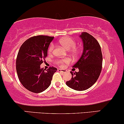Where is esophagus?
Here are the masks:
<instances>
[{
  "mask_svg": "<svg viewBox=\"0 0 124 124\" xmlns=\"http://www.w3.org/2000/svg\"><path fill=\"white\" fill-rule=\"evenodd\" d=\"M58 71H60V72H63V73H65L67 72V70H62V69H58Z\"/></svg>",
  "mask_w": 124,
  "mask_h": 124,
  "instance_id": "34e87169",
  "label": "esophagus"
}]
</instances>
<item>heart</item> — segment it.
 Segmentation results:
<instances>
[{"mask_svg":"<svg viewBox=\"0 0 124 124\" xmlns=\"http://www.w3.org/2000/svg\"><path fill=\"white\" fill-rule=\"evenodd\" d=\"M59 43L61 44V45L64 48L66 49L67 50H71V51L73 53H76V50L75 48L76 46V42L74 39L70 37H64L62 39H60L59 40ZM53 50V45H50L49 48V52H52ZM70 62V60L68 59H62L58 60V64L60 66H64L65 64H68Z\"/></svg>","mask_w":124,"mask_h":124,"instance_id":"obj_1","label":"heart"}]
</instances>
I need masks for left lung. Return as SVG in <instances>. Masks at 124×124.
<instances>
[{
	"label": "left lung",
	"mask_w": 124,
	"mask_h": 124,
	"mask_svg": "<svg viewBox=\"0 0 124 124\" xmlns=\"http://www.w3.org/2000/svg\"><path fill=\"white\" fill-rule=\"evenodd\" d=\"M80 37L83 44V53L72 67L78 68L79 72L71 71L72 78L66 82V85L75 90L84 91L91 87L98 79L102 71V54L100 45L94 37L83 32Z\"/></svg>",
	"instance_id": "obj_1"
}]
</instances>
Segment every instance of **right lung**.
<instances>
[{
	"label": "right lung",
	"mask_w": 124,
	"mask_h": 124,
	"mask_svg": "<svg viewBox=\"0 0 124 124\" xmlns=\"http://www.w3.org/2000/svg\"><path fill=\"white\" fill-rule=\"evenodd\" d=\"M53 39L47 36L32 37L23 43L18 52L16 60L18 78L23 86L31 92L39 93L48 88L57 70L53 67L45 71L40 68Z\"/></svg>",
	"instance_id": "add662e5"
}]
</instances>
